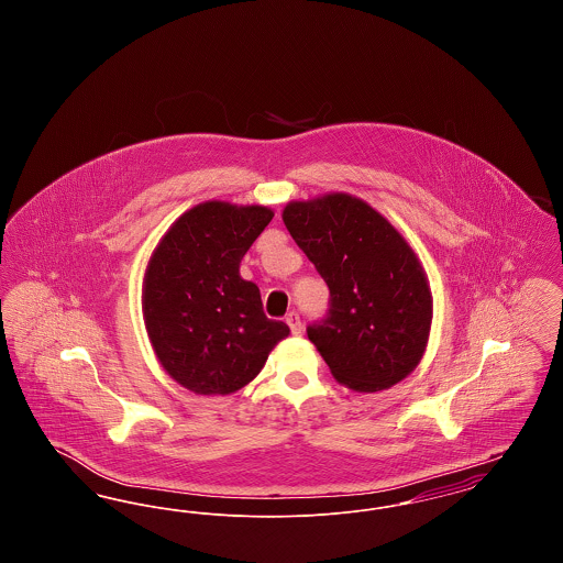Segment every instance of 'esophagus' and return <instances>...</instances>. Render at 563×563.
<instances>
[{"mask_svg":"<svg viewBox=\"0 0 563 563\" xmlns=\"http://www.w3.org/2000/svg\"><path fill=\"white\" fill-rule=\"evenodd\" d=\"M287 324L291 327V333H294V335H299V333H301V329H303V327H301V321H299V314H297V312H289V314H287Z\"/></svg>","mask_w":563,"mask_h":563,"instance_id":"obj_1","label":"esophagus"}]
</instances>
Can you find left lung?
I'll use <instances>...</instances> for the list:
<instances>
[{"instance_id":"1","label":"left lung","mask_w":563,"mask_h":563,"mask_svg":"<svg viewBox=\"0 0 563 563\" xmlns=\"http://www.w3.org/2000/svg\"><path fill=\"white\" fill-rule=\"evenodd\" d=\"M283 221L329 287V314L308 340L331 375L356 393L399 384L422 361L432 322L429 278L409 242L342 191L294 200Z\"/></svg>"}]
</instances>
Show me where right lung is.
<instances>
[{
	"mask_svg": "<svg viewBox=\"0 0 563 563\" xmlns=\"http://www.w3.org/2000/svg\"><path fill=\"white\" fill-rule=\"evenodd\" d=\"M274 211L200 202L156 244L143 276V319L164 372L194 395H232L260 374L289 335L264 314L255 283L241 276L249 246Z\"/></svg>",
	"mask_w": 563,
	"mask_h": 563,
	"instance_id": "add662e5",
	"label": "right lung"
}]
</instances>
